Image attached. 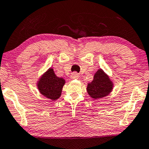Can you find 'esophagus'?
Instances as JSON below:
<instances>
[{
  "instance_id": "esophagus-1",
  "label": "esophagus",
  "mask_w": 149,
  "mask_h": 149,
  "mask_svg": "<svg viewBox=\"0 0 149 149\" xmlns=\"http://www.w3.org/2000/svg\"><path fill=\"white\" fill-rule=\"evenodd\" d=\"M79 74L77 72H73L72 74H71V78L73 79H78L79 78Z\"/></svg>"
}]
</instances>
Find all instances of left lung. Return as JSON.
Masks as SVG:
<instances>
[{
  "label": "left lung",
  "instance_id": "8db88e82",
  "mask_svg": "<svg viewBox=\"0 0 149 149\" xmlns=\"http://www.w3.org/2000/svg\"><path fill=\"white\" fill-rule=\"evenodd\" d=\"M113 85L109 76L105 74L102 69H98L94 75L93 80L88 84L86 90L92 98L96 100L109 95L112 91Z\"/></svg>",
  "mask_w": 149,
  "mask_h": 149
}]
</instances>
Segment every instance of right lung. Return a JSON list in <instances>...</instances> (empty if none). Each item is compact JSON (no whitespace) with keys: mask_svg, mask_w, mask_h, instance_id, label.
I'll return each mask as SVG.
<instances>
[{"mask_svg":"<svg viewBox=\"0 0 149 149\" xmlns=\"http://www.w3.org/2000/svg\"><path fill=\"white\" fill-rule=\"evenodd\" d=\"M65 83V80L56 76L54 69L50 68L41 77L37 86L42 95L52 100H56L61 96Z\"/></svg>","mask_w":149,"mask_h":149,"instance_id":"1","label":"right lung"}]
</instances>
